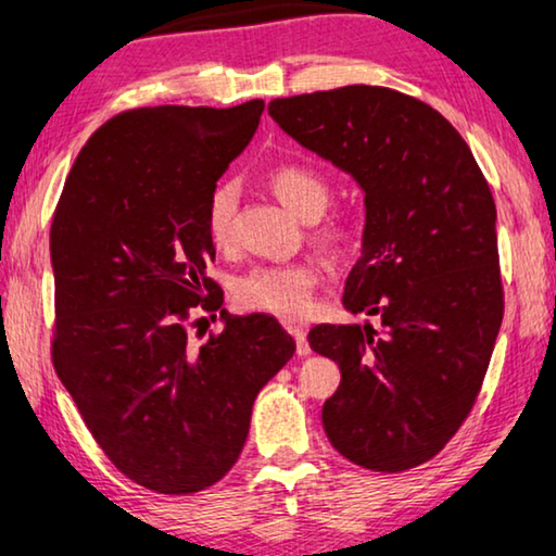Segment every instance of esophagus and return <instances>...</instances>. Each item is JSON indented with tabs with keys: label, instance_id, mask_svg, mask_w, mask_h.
I'll use <instances>...</instances> for the list:
<instances>
[{
	"label": "esophagus",
	"instance_id": "esophagus-1",
	"mask_svg": "<svg viewBox=\"0 0 556 556\" xmlns=\"http://www.w3.org/2000/svg\"><path fill=\"white\" fill-rule=\"evenodd\" d=\"M286 331L295 338V353L298 356H308L311 353V345L305 341V328L301 324H295V320H286Z\"/></svg>",
	"mask_w": 556,
	"mask_h": 556
}]
</instances>
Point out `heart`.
<instances>
[{
	"label": "heart",
	"instance_id": "heart-1",
	"mask_svg": "<svg viewBox=\"0 0 556 556\" xmlns=\"http://www.w3.org/2000/svg\"><path fill=\"white\" fill-rule=\"evenodd\" d=\"M270 190L298 218L316 220L331 200V185L318 170L305 165H280L270 173ZM238 185L220 182L207 200L205 228L213 245H230L236 230ZM320 240L328 248H341L349 240V230L341 223H331L320 230ZM320 278L318 263L295 261L286 265H261L248 270L232 286L236 301L245 308L276 313V316H303L311 308L313 288Z\"/></svg>",
	"mask_w": 556,
	"mask_h": 556
}]
</instances>
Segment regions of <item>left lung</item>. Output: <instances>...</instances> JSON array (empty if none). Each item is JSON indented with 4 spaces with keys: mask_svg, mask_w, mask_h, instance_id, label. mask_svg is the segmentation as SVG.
<instances>
[{
    "mask_svg": "<svg viewBox=\"0 0 556 556\" xmlns=\"http://www.w3.org/2000/svg\"><path fill=\"white\" fill-rule=\"evenodd\" d=\"M268 112L364 190L343 305L381 318V331L368 320L311 328V349L341 368L326 437L364 469H414L469 416L502 326L492 190L454 125L389 87L295 94Z\"/></svg>",
    "mask_w": 556,
    "mask_h": 556,
    "instance_id": "obj_1",
    "label": "left lung"
}]
</instances>
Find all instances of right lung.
Segmentation results:
<instances>
[{
    "label": "right lung",
    "mask_w": 556,
    "mask_h": 556,
    "mask_svg": "<svg viewBox=\"0 0 556 556\" xmlns=\"http://www.w3.org/2000/svg\"><path fill=\"white\" fill-rule=\"evenodd\" d=\"M263 108L119 112L79 150L52 218L54 371L110 462L160 494L232 469L255 396L295 353L273 316L220 308L205 273L207 200ZM198 304L224 320L203 346L187 336Z\"/></svg>",
    "instance_id": "right-lung-1"
}]
</instances>
